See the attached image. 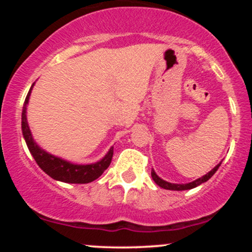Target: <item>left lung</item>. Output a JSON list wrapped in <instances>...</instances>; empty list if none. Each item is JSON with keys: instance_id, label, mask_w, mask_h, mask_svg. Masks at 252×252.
I'll use <instances>...</instances> for the list:
<instances>
[{"instance_id": "left-lung-1", "label": "left lung", "mask_w": 252, "mask_h": 252, "mask_svg": "<svg viewBox=\"0 0 252 252\" xmlns=\"http://www.w3.org/2000/svg\"><path fill=\"white\" fill-rule=\"evenodd\" d=\"M220 164H221V162L217 164L215 168L211 170V172L207 173L206 175L201 176V178L196 179V180H194L193 182H189V184H182V185H179V184H170V182H167V181L162 180V179H161V178H158V176L156 175V173L154 172V170H153V172H152V178H153V180H154V181L156 182V185H158V186L162 187V189H170V190L192 189H194V187L199 186V185H201V184H204V182H206L207 180H209V179L212 178L213 174H215L217 170H218L219 166H220Z\"/></svg>"}]
</instances>
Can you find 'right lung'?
<instances>
[{
	"instance_id": "obj_1",
	"label": "right lung",
	"mask_w": 252,
	"mask_h": 252,
	"mask_svg": "<svg viewBox=\"0 0 252 252\" xmlns=\"http://www.w3.org/2000/svg\"><path fill=\"white\" fill-rule=\"evenodd\" d=\"M33 85H32L30 92L26 97L24 110H22V134H24L28 149H30L31 154L33 155L34 160L36 161L37 166L46 174L53 178L54 180L68 182V184H88V182L96 180L111 163L112 155H114V147L110 148L108 154L104 156L102 160L92 164H73L65 160H62L57 156L48 154L45 150L39 148L37 144L34 142L33 137H32L30 126H28L27 123V117H26V109H27V104L28 100H30Z\"/></svg>"
}]
</instances>
